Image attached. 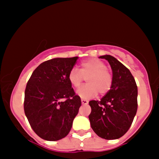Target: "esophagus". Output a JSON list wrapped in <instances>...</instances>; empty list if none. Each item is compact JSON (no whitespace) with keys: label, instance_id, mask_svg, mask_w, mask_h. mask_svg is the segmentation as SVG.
Wrapping results in <instances>:
<instances>
[{"label":"esophagus","instance_id":"34e87169","mask_svg":"<svg viewBox=\"0 0 159 159\" xmlns=\"http://www.w3.org/2000/svg\"><path fill=\"white\" fill-rule=\"evenodd\" d=\"M81 103H82V105H88V104H89V101L84 100V99H81Z\"/></svg>","mask_w":159,"mask_h":159}]
</instances>
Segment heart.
<instances>
[{"instance_id": "obj_1", "label": "heart", "mask_w": 159, "mask_h": 159, "mask_svg": "<svg viewBox=\"0 0 159 159\" xmlns=\"http://www.w3.org/2000/svg\"><path fill=\"white\" fill-rule=\"evenodd\" d=\"M105 63L96 58H91L81 64L80 70L77 68L70 69L68 74V81L74 88L81 85L84 78L88 84L83 85L77 91L78 96L84 99L91 98L97 95L106 94L111 89L113 83L111 72L108 70Z\"/></svg>"}]
</instances>
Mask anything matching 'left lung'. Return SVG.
I'll return each instance as SVG.
<instances>
[{"mask_svg":"<svg viewBox=\"0 0 159 159\" xmlns=\"http://www.w3.org/2000/svg\"><path fill=\"white\" fill-rule=\"evenodd\" d=\"M100 58L108 61L112 70L113 83L101 101H90L91 129L102 139H117L131 127L138 108V88L130 70L113 56Z\"/></svg>","mask_w":159,"mask_h":159,"instance_id":"obj_1","label":"left lung"}]
</instances>
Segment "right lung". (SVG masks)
Instances as JSON below:
<instances>
[{
	"label": "right lung",
	"mask_w": 159,
	"mask_h": 159,
	"mask_svg": "<svg viewBox=\"0 0 159 159\" xmlns=\"http://www.w3.org/2000/svg\"><path fill=\"white\" fill-rule=\"evenodd\" d=\"M78 57H56L41 63L32 73L25 92V113L41 139L57 141L68 135L81 105L68 81Z\"/></svg>",
	"instance_id": "1"
}]
</instances>
